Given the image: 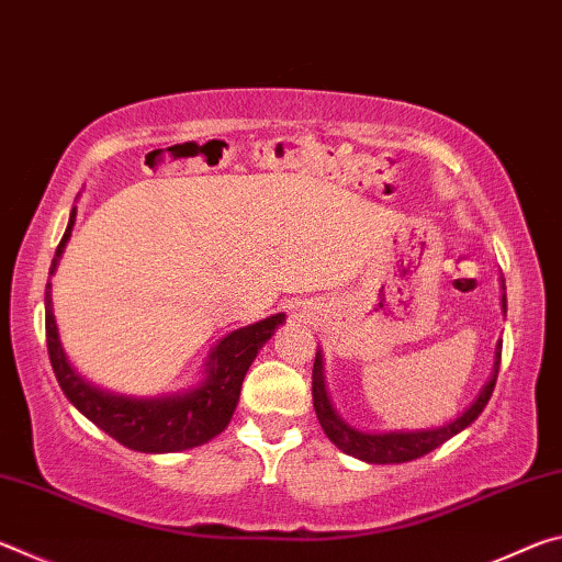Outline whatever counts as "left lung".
Returning <instances> with one entry per match:
<instances>
[{"mask_svg":"<svg viewBox=\"0 0 562 562\" xmlns=\"http://www.w3.org/2000/svg\"><path fill=\"white\" fill-rule=\"evenodd\" d=\"M506 290V288H503ZM503 312H506V294H503ZM501 367V341L496 345V359H493V372L491 379L475 396V402L465 408L461 416H456L453 422L436 426V429H422V431H384V434H367L359 429H351L347 422H341L325 389V369H322V355L317 351L315 367H312V398H315V412L322 424V429L329 436V441L349 456H355L359 461L367 463H406L414 459H422V456L431 453L439 449L465 426H471L479 414L486 408L488 398L493 394V386H496Z\"/></svg>","mask_w":562,"mask_h":562,"instance_id":"8db88e82","label":"left lung"}]
</instances>
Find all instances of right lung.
I'll use <instances>...</instances> for the list:
<instances>
[{
    "instance_id": "right-lung-1",
    "label": "right lung",
    "mask_w": 562,
    "mask_h": 562,
    "mask_svg": "<svg viewBox=\"0 0 562 562\" xmlns=\"http://www.w3.org/2000/svg\"><path fill=\"white\" fill-rule=\"evenodd\" d=\"M76 221V207L71 211L69 225L56 247V258L52 262L49 274H54L66 243L71 237V227ZM52 284H46V349H49L52 369L66 398L79 408V412L106 431L111 439L128 446L140 453H173L203 446L217 434L225 431L231 424L233 412L240 398L243 379L250 369L252 359L258 357L265 341L278 329L284 315H272L268 319L255 322L225 335L217 341L207 359L205 379L201 386L188 389L170 396H123L111 394L103 389L89 384L87 379L76 374V369L66 359L59 331H56L54 312H52Z\"/></svg>"
}]
</instances>
